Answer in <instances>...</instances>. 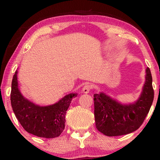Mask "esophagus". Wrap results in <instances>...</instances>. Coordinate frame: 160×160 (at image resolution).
<instances>
[{"label": "esophagus", "mask_w": 160, "mask_h": 160, "mask_svg": "<svg viewBox=\"0 0 160 160\" xmlns=\"http://www.w3.org/2000/svg\"><path fill=\"white\" fill-rule=\"evenodd\" d=\"M91 89V86L89 84H86L84 85V87L82 88V93H84V94H87L89 92V91H90Z\"/></svg>", "instance_id": "obj_1"}]
</instances>
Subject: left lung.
Masks as SVG:
<instances>
[{
	"mask_svg": "<svg viewBox=\"0 0 160 160\" xmlns=\"http://www.w3.org/2000/svg\"><path fill=\"white\" fill-rule=\"evenodd\" d=\"M153 100L152 76L147 68L141 95L134 102L123 103L103 92L94 94L96 128L107 136H119L134 132L143 124Z\"/></svg>",
	"mask_w": 160,
	"mask_h": 160,
	"instance_id": "left-lung-1",
	"label": "left lung"
}]
</instances>
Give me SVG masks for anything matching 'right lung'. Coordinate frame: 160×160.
Wrapping results in <instances>:
<instances>
[{"instance_id":"1","label":"right lung","mask_w":160,"mask_h":160,"mask_svg":"<svg viewBox=\"0 0 160 160\" xmlns=\"http://www.w3.org/2000/svg\"><path fill=\"white\" fill-rule=\"evenodd\" d=\"M18 71L13 76L11 103L17 119L28 132L45 138L58 137L65 126V113L77 93H70L55 103L39 106L26 98L20 92L17 79Z\"/></svg>"}]
</instances>
